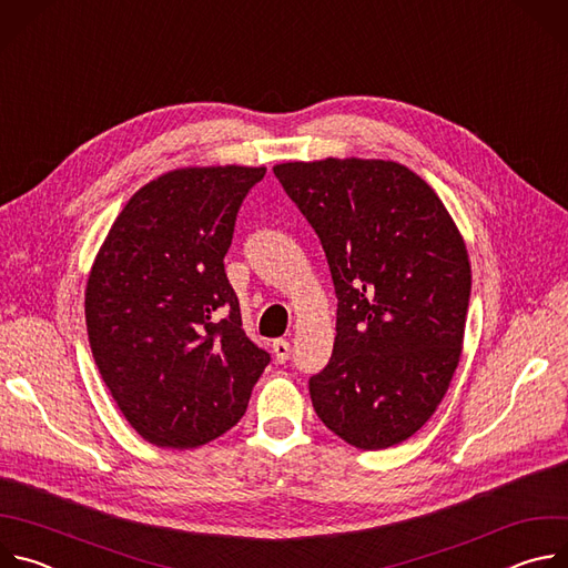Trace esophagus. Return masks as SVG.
Listing matches in <instances>:
<instances>
[{
    "label": "esophagus",
    "mask_w": 568,
    "mask_h": 568,
    "mask_svg": "<svg viewBox=\"0 0 568 568\" xmlns=\"http://www.w3.org/2000/svg\"><path fill=\"white\" fill-rule=\"evenodd\" d=\"M274 355H276V362H287L290 359V353H292V346H290V342L287 339H276L274 342Z\"/></svg>",
    "instance_id": "1"
}]
</instances>
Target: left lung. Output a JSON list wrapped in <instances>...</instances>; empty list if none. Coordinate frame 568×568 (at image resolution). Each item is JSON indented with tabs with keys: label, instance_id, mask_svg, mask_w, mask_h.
<instances>
[{
	"label": "left lung",
	"instance_id": "left-lung-1",
	"mask_svg": "<svg viewBox=\"0 0 568 568\" xmlns=\"http://www.w3.org/2000/svg\"><path fill=\"white\" fill-rule=\"evenodd\" d=\"M274 175L316 231L337 294L333 357L310 377L316 416L359 449L412 438L460 359L463 235L434 189L395 161H287Z\"/></svg>",
	"mask_w": 568,
	"mask_h": 568
}]
</instances>
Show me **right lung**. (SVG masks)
I'll return each mask as SVG.
<instances>
[{"mask_svg": "<svg viewBox=\"0 0 568 568\" xmlns=\"http://www.w3.org/2000/svg\"><path fill=\"white\" fill-rule=\"evenodd\" d=\"M265 173H164L130 197L92 265L94 362L125 420L156 447L193 449L229 432L270 364L242 331L224 272L237 209Z\"/></svg>", "mask_w": 568, "mask_h": 568, "instance_id": "1", "label": "right lung"}]
</instances>
